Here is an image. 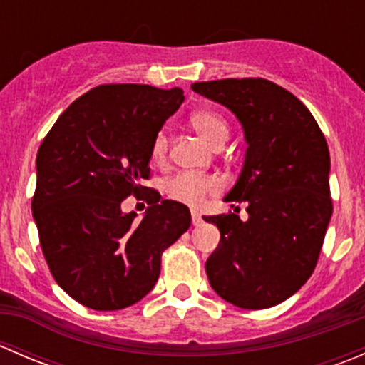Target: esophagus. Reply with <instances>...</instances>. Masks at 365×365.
<instances>
[{"mask_svg": "<svg viewBox=\"0 0 365 365\" xmlns=\"http://www.w3.org/2000/svg\"><path fill=\"white\" fill-rule=\"evenodd\" d=\"M201 222H203V219H201V215H200V213L192 212V224H194V226H200Z\"/></svg>", "mask_w": 365, "mask_h": 365, "instance_id": "obj_1", "label": "esophagus"}]
</instances>
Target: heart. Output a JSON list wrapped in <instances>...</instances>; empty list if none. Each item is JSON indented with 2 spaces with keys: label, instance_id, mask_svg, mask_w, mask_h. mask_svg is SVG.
<instances>
[{
  "label": "heart",
  "instance_id": "heart-1",
  "mask_svg": "<svg viewBox=\"0 0 365 365\" xmlns=\"http://www.w3.org/2000/svg\"><path fill=\"white\" fill-rule=\"evenodd\" d=\"M190 123H192L194 130L212 146L227 139V123L219 114L212 111H197L190 116ZM165 153H168V138L164 132H159L153 139L152 159L162 162L165 159ZM217 189H219V182L215 178L192 175V173H180L165 183V192L169 194V197L190 206H201L205 197L215 192Z\"/></svg>",
  "mask_w": 365,
  "mask_h": 365
}]
</instances>
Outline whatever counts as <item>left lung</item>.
<instances>
[{"label": "left lung", "mask_w": 365, "mask_h": 365, "mask_svg": "<svg viewBox=\"0 0 365 365\" xmlns=\"http://www.w3.org/2000/svg\"><path fill=\"white\" fill-rule=\"evenodd\" d=\"M190 88L230 109L247 143L237 183L224 197L245 203L247 219L203 217L220 231L205 264L210 286L237 307H274L311 277L332 217L325 135L295 95L272 81L220 79Z\"/></svg>", "instance_id": "obj_1"}]
</instances>
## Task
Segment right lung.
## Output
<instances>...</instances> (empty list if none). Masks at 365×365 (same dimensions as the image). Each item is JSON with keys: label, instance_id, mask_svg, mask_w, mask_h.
I'll return each mask as SVG.
<instances>
[{"label": "right lung", "instance_id": "obj_1", "mask_svg": "<svg viewBox=\"0 0 365 365\" xmlns=\"http://www.w3.org/2000/svg\"><path fill=\"white\" fill-rule=\"evenodd\" d=\"M182 88L102 84L61 113L36 153L31 201L54 281L95 311H118L148 295L160 256L190 226L178 201L150 190L141 223L120 201L148 187L152 145L183 102Z\"/></svg>", "mask_w": 365, "mask_h": 365}]
</instances>
